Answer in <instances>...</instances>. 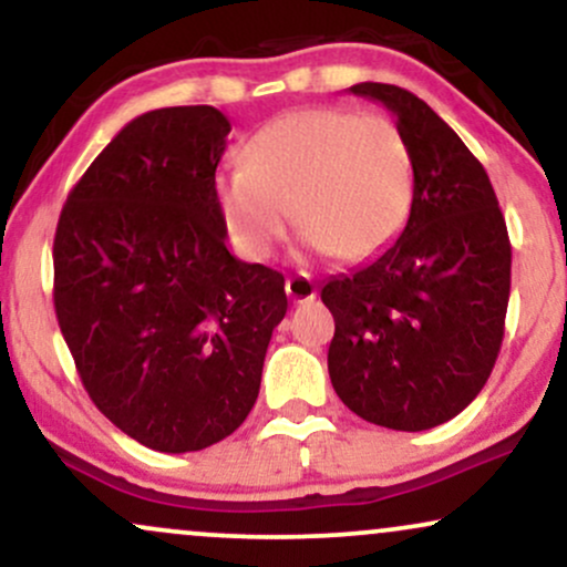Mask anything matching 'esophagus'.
<instances>
[{
  "label": "esophagus",
  "mask_w": 567,
  "mask_h": 567,
  "mask_svg": "<svg viewBox=\"0 0 567 567\" xmlns=\"http://www.w3.org/2000/svg\"><path fill=\"white\" fill-rule=\"evenodd\" d=\"M285 290H288V296L296 303L315 301V298H317L315 279H311V275H306V271H301V275H296V277H290L288 282H285Z\"/></svg>",
  "instance_id": "1"
}]
</instances>
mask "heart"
Instances as JSON below:
<instances>
[{"mask_svg": "<svg viewBox=\"0 0 567 567\" xmlns=\"http://www.w3.org/2000/svg\"><path fill=\"white\" fill-rule=\"evenodd\" d=\"M234 247L261 261L292 220L303 243L336 261H365L400 237L415 197L413 152L379 114L320 106L269 122L245 162L216 178Z\"/></svg>", "mask_w": 567, "mask_h": 567, "instance_id": "1", "label": "heart"}]
</instances>
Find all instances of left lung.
I'll list each match as a JSON object with an SVG mask.
<instances>
[{"label":"left lung","mask_w":567,"mask_h":567,"mask_svg":"<svg viewBox=\"0 0 567 567\" xmlns=\"http://www.w3.org/2000/svg\"><path fill=\"white\" fill-rule=\"evenodd\" d=\"M349 93L394 114L413 152L415 197L386 250L324 282L322 303L336 320L330 381L370 424L424 432L470 405L496 365L509 234L485 167L421 97L381 82Z\"/></svg>","instance_id":"obj_1"}]
</instances>
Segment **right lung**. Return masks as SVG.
<instances>
[{"instance_id":"obj_1","label":"right lung","mask_w":567,"mask_h":567,"mask_svg":"<svg viewBox=\"0 0 567 567\" xmlns=\"http://www.w3.org/2000/svg\"><path fill=\"white\" fill-rule=\"evenodd\" d=\"M229 120L173 106L127 122L55 229V317L90 400L159 453L220 442L261 389L285 277L226 247L216 167Z\"/></svg>"}]
</instances>
